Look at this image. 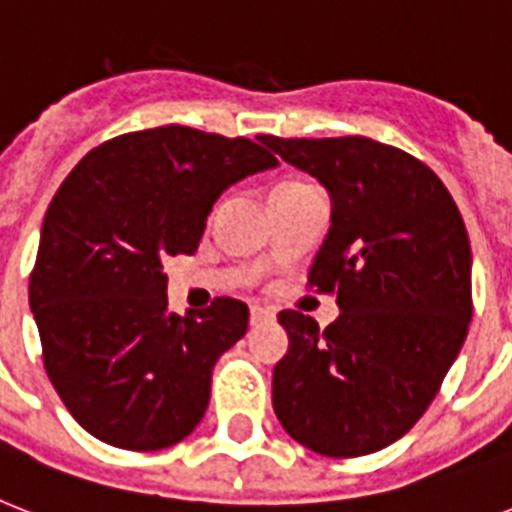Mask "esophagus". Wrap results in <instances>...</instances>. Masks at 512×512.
<instances>
[{"label": "esophagus", "instance_id": "1", "mask_svg": "<svg viewBox=\"0 0 512 512\" xmlns=\"http://www.w3.org/2000/svg\"><path fill=\"white\" fill-rule=\"evenodd\" d=\"M276 319V313L268 311V308H260V305H252L249 308V321H252V327H257V324H265V321H273Z\"/></svg>", "mask_w": 512, "mask_h": 512}]
</instances>
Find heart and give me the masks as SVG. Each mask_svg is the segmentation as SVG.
Here are the masks:
<instances>
[{"label": "heart", "instance_id": "1", "mask_svg": "<svg viewBox=\"0 0 512 512\" xmlns=\"http://www.w3.org/2000/svg\"><path fill=\"white\" fill-rule=\"evenodd\" d=\"M287 185H297V183H287Z\"/></svg>", "mask_w": 512, "mask_h": 512}]
</instances>
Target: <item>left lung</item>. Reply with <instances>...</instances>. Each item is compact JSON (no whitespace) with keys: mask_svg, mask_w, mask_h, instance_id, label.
Instances as JSON below:
<instances>
[{"mask_svg":"<svg viewBox=\"0 0 512 512\" xmlns=\"http://www.w3.org/2000/svg\"><path fill=\"white\" fill-rule=\"evenodd\" d=\"M260 143L327 188L332 225L308 281L340 308L327 329L279 313L289 350L273 369V412L324 457L380 452L425 414L468 337L460 209L430 167L372 138Z\"/></svg>","mask_w":512,"mask_h":512,"instance_id":"obj_1","label":"left lung"}]
</instances>
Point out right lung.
Returning a JSON list of instances; mask_svg holds the SVG:
<instances>
[{"mask_svg": "<svg viewBox=\"0 0 512 512\" xmlns=\"http://www.w3.org/2000/svg\"><path fill=\"white\" fill-rule=\"evenodd\" d=\"M247 138L180 124L130 132L84 156L47 207L28 305L44 369L87 433L156 452L201 422L217 358L244 337L249 308H167L164 257L193 255L212 204L276 167Z\"/></svg>", "mask_w": 512, "mask_h": 512, "instance_id": "obj_1", "label": "right lung"}]
</instances>
